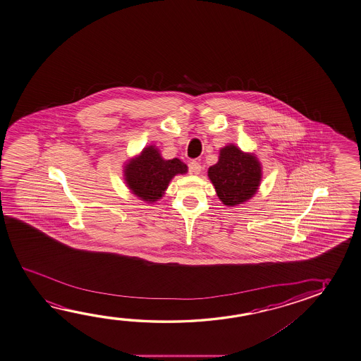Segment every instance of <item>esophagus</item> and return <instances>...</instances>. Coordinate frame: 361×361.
<instances>
[{
  "label": "esophagus",
  "mask_w": 361,
  "mask_h": 361,
  "mask_svg": "<svg viewBox=\"0 0 361 361\" xmlns=\"http://www.w3.org/2000/svg\"><path fill=\"white\" fill-rule=\"evenodd\" d=\"M201 164L199 161H196V160H192V161L188 164V170H190V173H195V175H199L201 173Z\"/></svg>",
  "instance_id": "obj_1"
}]
</instances>
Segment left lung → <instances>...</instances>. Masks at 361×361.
<instances>
[{
  "label": "left lung",
  "instance_id": "obj_1",
  "mask_svg": "<svg viewBox=\"0 0 361 361\" xmlns=\"http://www.w3.org/2000/svg\"><path fill=\"white\" fill-rule=\"evenodd\" d=\"M261 164L256 157L240 152L235 145L221 149L219 162L209 169V178L217 196L227 206L243 204L259 186Z\"/></svg>",
  "mask_w": 361,
  "mask_h": 361
}]
</instances>
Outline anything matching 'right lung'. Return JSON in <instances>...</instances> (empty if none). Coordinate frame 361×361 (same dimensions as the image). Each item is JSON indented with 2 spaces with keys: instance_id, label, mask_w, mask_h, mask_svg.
Returning <instances> with one entry per match:
<instances>
[{
  "instance_id": "add662e5",
  "label": "right lung",
  "mask_w": 361,
  "mask_h": 361,
  "mask_svg": "<svg viewBox=\"0 0 361 361\" xmlns=\"http://www.w3.org/2000/svg\"><path fill=\"white\" fill-rule=\"evenodd\" d=\"M126 169L128 186L137 197L154 202L161 197L170 180L188 171V166L178 159L164 160L157 149L147 147L133 159Z\"/></svg>"
}]
</instances>
